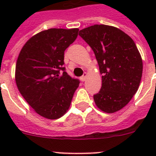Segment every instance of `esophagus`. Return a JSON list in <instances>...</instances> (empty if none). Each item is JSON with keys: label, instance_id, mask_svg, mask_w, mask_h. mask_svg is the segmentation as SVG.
<instances>
[{"label": "esophagus", "instance_id": "34e87169", "mask_svg": "<svg viewBox=\"0 0 156 156\" xmlns=\"http://www.w3.org/2000/svg\"><path fill=\"white\" fill-rule=\"evenodd\" d=\"M87 73H84L83 75V76L81 77V80H82L83 81H85L87 79Z\"/></svg>", "mask_w": 156, "mask_h": 156}]
</instances>
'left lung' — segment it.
<instances>
[{"mask_svg": "<svg viewBox=\"0 0 156 156\" xmlns=\"http://www.w3.org/2000/svg\"><path fill=\"white\" fill-rule=\"evenodd\" d=\"M79 35L92 48L101 76L100 91L94 95L95 105L106 113L126 106L137 91L143 62L132 38L116 27L94 25Z\"/></svg>", "mask_w": 156, "mask_h": 156, "instance_id": "left-lung-1", "label": "left lung"}]
</instances>
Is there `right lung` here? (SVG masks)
Returning a JSON list of instances; mask_svg holds the SVG:
<instances>
[{
  "mask_svg": "<svg viewBox=\"0 0 156 156\" xmlns=\"http://www.w3.org/2000/svg\"><path fill=\"white\" fill-rule=\"evenodd\" d=\"M79 29H48L30 38L16 66L19 92L33 109L48 119H57L69 108L80 81L65 72L64 52ZM60 70L64 71L60 75Z\"/></svg>",
  "mask_w": 156,
  "mask_h": 156,
  "instance_id": "1",
  "label": "right lung"
}]
</instances>
